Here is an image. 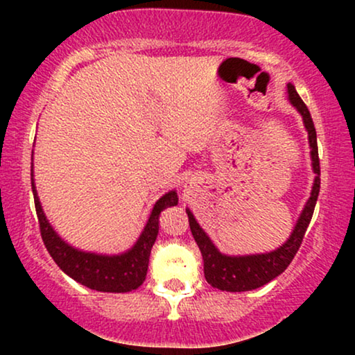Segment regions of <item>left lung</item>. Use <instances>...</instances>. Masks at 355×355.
<instances>
[{
	"mask_svg": "<svg viewBox=\"0 0 355 355\" xmlns=\"http://www.w3.org/2000/svg\"><path fill=\"white\" fill-rule=\"evenodd\" d=\"M286 94H288L289 103L299 111L302 116L305 130L309 134L310 145V159H312V169L315 173L312 192H310L309 200L300 211L289 239L279 245L278 249L265 252V254H250V255H226L218 250V247L213 244V241L208 237L205 231L198 225L193 213L186 208L189 216V226H191L192 236L196 239L198 249L203 257V273L208 284L220 291L227 293H244L260 288L279 276L288 268L294 255L297 254L300 244H302L304 234L307 231L312 220L315 203H317L320 192V159H318V147H317V132L310 116V111L300 98L295 87L291 84L286 85Z\"/></svg>",
	"mask_w": 355,
	"mask_h": 355,
	"instance_id": "obj_1",
	"label": "left lung"
}]
</instances>
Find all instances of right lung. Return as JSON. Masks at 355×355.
<instances>
[{"instance_id":"add662e5","label":"right lung","mask_w":355,"mask_h":355,"mask_svg":"<svg viewBox=\"0 0 355 355\" xmlns=\"http://www.w3.org/2000/svg\"><path fill=\"white\" fill-rule=\"evenodd\" d=\"M32 192L35 200V210L40 223L42 239L46 250L50 252L56 265L67 276L87 288L100 291V293H129L137 289L145 281L148 270V259L152 247L157 241L159 230V213L164 208L178 205V192L169 191L159 197L152 208L147 225L135 244L123 254L106 255L95 254L76 249L60 237L53 230L50 221L43 213L40 198H38L35 182H33V163H32Z\"/></svg>"}]
</instances>
